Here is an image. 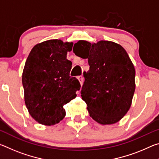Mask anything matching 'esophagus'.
<instances>
[{"instance_id":"obj_1","label":"esophagus","mask_w":159,"mask_h":159,"mask_svg":"<svg viewBox=\"0 0 159 159\" xmlns=\"http://www.w3.org/2000/svg\"><path fill=\"white\" fill-rule=\"evenodd\" d=\"M78 80H79V82L80 83V85H83V77L82 76H78Z\"/></svg>"}]
</instances>
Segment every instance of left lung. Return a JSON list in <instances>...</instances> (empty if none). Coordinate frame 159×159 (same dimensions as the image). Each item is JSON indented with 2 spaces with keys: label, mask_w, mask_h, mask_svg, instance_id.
Here are the masks:
<instances>
[{
  "label": "left lung",
  "mask_w": 159,
  "mask_h": 159,
  "mask_svg": "<svg viewBox=\"0 0 159 159\" xmlns=\"http://www.w3.org/2000/svg\"><path fill=\"white\" fill-rule=\"evenodd\" d=\"M73 51L88 59L80 91L90 117L102 125L114 124L127 114L135 90V69L124 48L108 41H79Z\"/></svg>",
  "instance_id": "left-lung-1"
}]
</instances>
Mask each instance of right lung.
I'll use <instances>...</instances> for the list:
<instances>
[{"label": "right lung", "instance_id": "add662e5", "mask_svg": "<svg viewBox=\"0 0 159 159\" xmlns=\"http://www.w3.org/2000/svg\"><path fill=\"white\" fill-rule=\"evenodd\" d=\"M73 43L49 40L35 45L22 73L25 101L38 123L55 125L66 115L63 106L76 97L80 84L69 76L72 62L66 59Z\"/></svg>", "mask_w": 159, "mask_h": 159}]
</instances>
